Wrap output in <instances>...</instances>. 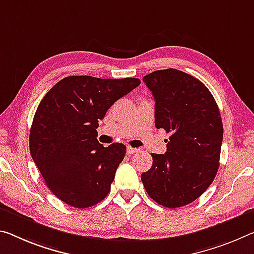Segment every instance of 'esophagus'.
<instances>
[{
    "mask_svg": "<svg viewBox=\"0 0 254 254\" xmlns=\"http://www.w3.org/2000/svg\"><path fill=\"white\" fill-rule=\"evenodd\" d=\"M139 151V149H136V148H132V147H127V155H133V154H135V152H138Z\"/></svg>",
    "mask_w": 254,
    "mask_h": 254,
    "instance_id": "esophagus-1",
    "label": "esophagus"
}]
</instances>
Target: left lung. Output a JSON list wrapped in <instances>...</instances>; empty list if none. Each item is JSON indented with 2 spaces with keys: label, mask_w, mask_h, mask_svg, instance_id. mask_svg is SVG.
Here are the masks:
<instances>
[{
  "label": "left lung",
  "mask_w": 254,
  "mask_h": 254,
  "mask_svg": "<svg viewBox=\"0 0 254 254\" xmlns=\"http://www.w3.org/2000/svg\"><path fill=\"white\" fill-rule=\"evenodd\" d=\"M143 82L155 98V126L170 134L165 155L151 154L152 166L141 174L148 195L167 208L196 200L219 167L223 122L208 88L176 69L154 71Z\"/></svg>",
  "instance_id": "left-lung-1"
}]
</instances>
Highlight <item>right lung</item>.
Here are the masks:
<instances>
[{
	"label": "right lung",
	"instance_id": "right-lung-1",
	"mask_svg": "<svg viewBox=\"0 0 254 254\" xmlns=\"http://www.w3.org/2000/svg\"><path fill=\"white\" fill-rule=\"evenodd\" d=\"M139 84L136 78L71 75L44 96L31 124L30 155L48 189L63 202L88 208L110 193L127 147L100 144L98 122Z\"/></svg>",
	"mask_w": 254,
	"mask_h": 254
}]
</instances>
